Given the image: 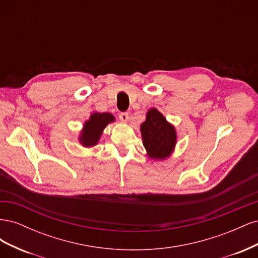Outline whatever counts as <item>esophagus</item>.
I'll use <instances>...</instances> for the list:
<instances>
[{"mask_svg":"<svg viewBox=\"0 0 258 258\" xmlns=\"http://www.w3.org/2000/svg\"><path fill=\"white\" fill-rule=\"evenodd\" d=\"M119 119H120L122 122H127L128 119H129V114H128L127 112L120 113V114H119Z\"/></svg>","mask_w":258,"mask_h":258,"instance_id":"34e87169","label":"esophagus"}]
</instances>
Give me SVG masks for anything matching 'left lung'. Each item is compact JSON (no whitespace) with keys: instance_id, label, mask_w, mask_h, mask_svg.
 Returning a JSON list of instances; mask_svg holds the SVG:
<instances>
[{"instance_id":"obj_1","label":"left lung","mask_w":258,"mask_h":258,"mask_svg":"<svg viewBox=\"0 0 258 258\" xmlns=\"http://www.w3.org/2000/svg\"><path fill=\"white\" fill-rule=\"evenodd\" d=\"M141 134L151 158L165 159L172 153L176 143L175 129L156 108L147 112L146 120L141 124Z\"/></svg>"}]
</instances>
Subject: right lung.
Here are the masks:
<instances>
[{"mask_svg": "<svg viewBox=\"0 0 258 258\" xmlns=\"http://www.w3.org/2000/svg\"><path fill=\"white\" fill-rule=\"evenodd\" d=\"M114 116L110 113H92L90 119L84 124L80 141L84 146H93L99 141L103 129L108 123L114 121Z\"/></svg>", "mask_w": 258, "mask_h": 258, "instance_id": "obj_1", "label": "right lung"}]
</instances>
